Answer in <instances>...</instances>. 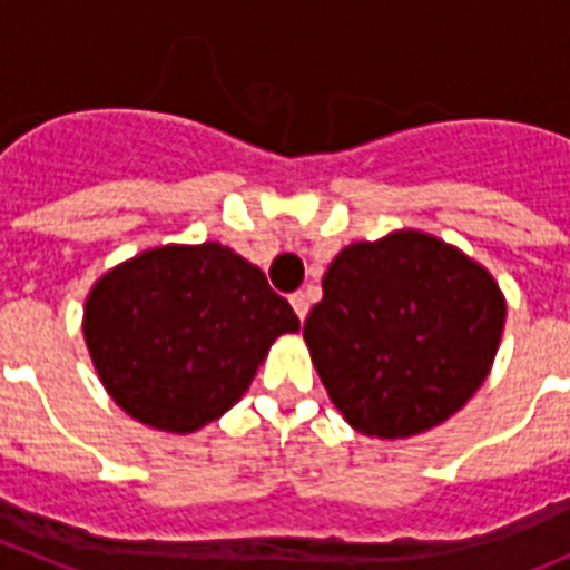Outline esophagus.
Returning a JSON list of instances; mask_svg holds the SVG:
<instances>
[{"label":"esophagus","mask_w":570,"mask_h":570,"mask_svg":"<svg viewBox=\"0 0 570 570\" xmlns=\"http://www.w3.org/2000/svg\"><path fill=\"white\" fill-rule=\"evenodd\" d=\"M291 305H294L296 316H299V320H305V316H308V311H311V296L305 294V291H299V294L291 296Z\"/></svg>","instance_id":"1"}]
</instances>
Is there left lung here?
I'll return each instance as SVG.
<instances>
[{"label": "left lung", "instance_id": "8db88e82", "mask_svg": "<svg viewBox=\"0 0 570 570\" xmlns=\"http://www.w3.org/2000/svg\"><path fill=\"white\" fill-rule=\"evenodd\" d=\"M505 296L480 262L422 230L342 248L302 336L347 425L405 440L442 425L485 382Z\"/></svg>", "mask_w": 570, "mask_h": 570}]
</instances>
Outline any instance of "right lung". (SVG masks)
Segmentation results:
<instances>
[{
  "label": "right lung",
  "instance_id": "right-lung-1",
  "mask_svg": "<svg viewBox=\"0 0 570 570\" xmlns=\"http://www.w3.org/2000/svg\"><path fill=\"white\" fill-rule=\"evenodd\" d=\"M294 308L219 242L163 245L110 268L85 299L82 334L125 414L194 434L242 400Z\"/></svg>",
  "mask_w": 570,
  "mask_h": 570
}]
</instances>
